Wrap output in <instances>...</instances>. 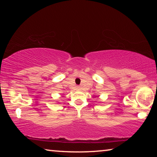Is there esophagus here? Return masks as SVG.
<instances>
[{"label":"esophagus","instance_id":"esophagus-1","mask_svg":"<svg viewBox=\"0 0 157 157\" xmlns=\"http://www.w3.org/2000/svg\"><path fill=\"white\" fill-rule=\"evenodd\" d=\"M80 86H77V89H78V90H80Z\"/></svg>","mask_w":157,"mask_h":157}]
</instances>
